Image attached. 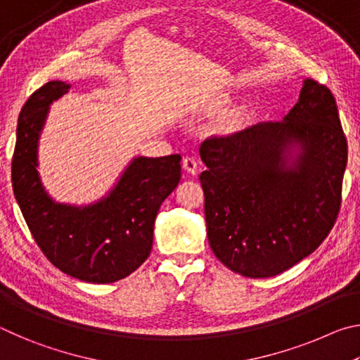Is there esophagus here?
<instances>
[{
    "label": "esophagus",
    "mask_w": 360,
    "mask_h": 360,
    "mask_svg": "<svg viewBox=\"0 0 360 360\" xmlns=\"http://www.w3.org/2000/svg\"><path fill=\"white\" fill-rule=\"evenodd\" d=\"M182 168H184L188 174L197 176V173L200 172L202 165H200V162L195 157H186L184 160H182Z\"/></svg>",
    "instance_id": "esophagus-1"
}]
</instances>
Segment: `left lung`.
<instances>
[{
	"instance_id": "left-lung-1",
	"label": "left lung",
	"mask_w": 360,
	"mask_h": 360,
	"mask_svg": "<svg viewBox=\"0 0 360 360\" xmlns=\"http://www.w3.org/2000/svg\"><path fill=\"white\" fill-rule=\"evenodd\" d=\"M200 157L210 246L231 271L276 276L332 230L348 144L326 85L304 79L281 122L206 139Z\"/></svg>"
}]
</instances>
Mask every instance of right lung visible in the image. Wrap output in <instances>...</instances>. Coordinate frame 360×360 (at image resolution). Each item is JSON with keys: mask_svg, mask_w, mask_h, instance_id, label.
<instances>
[{"mask_svg": "<svg viewBox=\"0 0 360 360\" xmlns=\"http://www.w3.org/2000/svg\"><path fill=\"white\" fill-rule=\"evenodd\" d=\"M71 84L51 81L23 105L12 157V188L46 257L66 275L106 284L149 257L158 208L181 179V155L135 157L105 197L89 205L56 202L38 172L41 131L53 101Z\"/></svg>", "mask_w": 360, "mask_h": 360, "instance_id": "add662e5", "label": "right lung"}]
</instances>
